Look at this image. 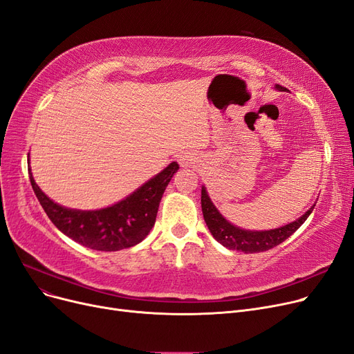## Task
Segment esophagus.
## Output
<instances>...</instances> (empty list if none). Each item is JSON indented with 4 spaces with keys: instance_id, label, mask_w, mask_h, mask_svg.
<instances>
[{
    "instance_id": "esophagus-1",
    "label": "esophagus",
    "mask_w": 354,
    "mask_h": 354,
    "mask_svg": "<svg viewBox=\"0 0 354 354\" xmlns=\"http://www.w3.org/2000/svg\"><path fill=\"white\" fill-rule=\"evenodd\" d=\"M194 162H195V160H194L191 156H188V155L179 158V163H180L182 167H191V166L194 165Z\"/></svg>"
}]
</instances>
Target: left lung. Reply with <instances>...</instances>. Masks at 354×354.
Wrapping results in <instances>:
<instances>
[{
  "mask_svg": "<svg viewBox=\"0 0 354 354\" xmlns=\"http://www.w3.org/2000/svg\"><path fill=\"white\" fill-rule=\"evenodd\" d=\"M276 89L286 91V88L281 85H276ZM201 207L204 220L212 237L221 243L224 248L244 253H260L276 248V245L294 234L305 223V220L310 217V214L313 212L315 205H313L302 217H299L294 223H289L279 228L265 230V232H250V230H243L233 225L232 223H228L218 212V209L214 207L204 187L201 189Z\"/></svg>",
  "mask_w": 354,
  "mask_h": 354,
  "instance_id": "obj_1",
  "label": "left lung"
}]
</instances>
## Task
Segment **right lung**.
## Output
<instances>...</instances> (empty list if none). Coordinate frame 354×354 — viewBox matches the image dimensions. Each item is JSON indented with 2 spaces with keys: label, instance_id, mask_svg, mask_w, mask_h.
<instances>
[{
  "label": "right lung",
  "instance_id": "right-lung-1",
  "mask_svg": "<svg viewBox=\"0 0 354 354\" xmlns=\"http://www.w3.org/2000/svg\"><path fill=\"white\" fill-rule=\"evenodd\" d=\"M178 169L172 162L126 199L97 211L65 208L41 192L32 172L30 182L44 212L65 236L92 250L115 252L136 245L150 233L162 195Z\"/></svg>",
  "mask_w": 354,
  "mask_h": 354
}]
</instances>
